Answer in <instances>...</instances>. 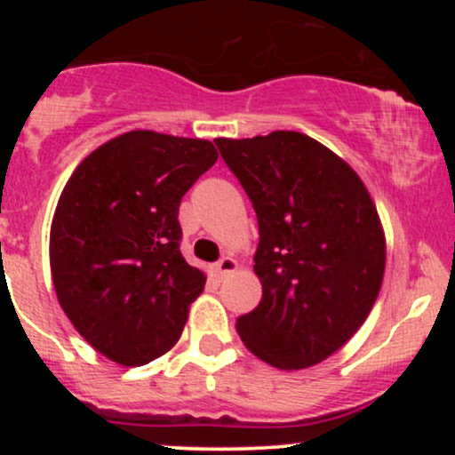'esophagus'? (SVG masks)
Wrapping results in <instances>:
<instances>
[{
    "label": "esophagus",
    "instance_id": "34e87169",
    "mask_svg": "<svg viewBox=\"0 0 455 455\" xmlns=\"http://www.w3.org/2000/svg\"><path fill=\"white\" fill-rule=\"evenodd\" d=\"M237 267H239L237 260H235L233 257H224L222 260H218L212 269H213V275H216L218 280H224V278H228L231 274H235Z\"/></svg>",
    "mask_w": 455,
    "mask_h": 455
}]
</instances>
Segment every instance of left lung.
I'll return each instance as SVG.
<instances>
[{
	"instance_id": "8db88e82",
	"label": "left lung",
	"mask_w": 455,
	"mask_h": 455,
	"mask_svg": "<svg viewBox=\"0 0 455 455\" xmlns=\"http://www.w3.org/2000/svg\"><path fill=\"white\" fill-rule=\"evenodd\" d=\"M259 218L260 304L237 318L250 353L280 370L325 362L363 325L385 275V231L351 164L312 137L216 139Z\"/></svg>"
}]
</instances>
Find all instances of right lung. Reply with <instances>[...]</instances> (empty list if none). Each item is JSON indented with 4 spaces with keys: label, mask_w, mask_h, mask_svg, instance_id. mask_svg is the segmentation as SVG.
Wrapping results in <instances>:
<instances>
[{
    "label": "right lung",
    "mask_w": 455,
    "mask_h": 455,
    "mask_svg": "<svg viewBox=\"0 0 455 455\" xmlns=\"http://www.w3.org/2000/svg\"><path fill=\"white\" fill-rule=\"evenodd\" d=\"M218 160L212 140L130 130L81 160L51 222L57 301L98 353L145 365L180 340L205 271L180 252L181 196Z\"/></svg>",
    "instance_id": "right-lung-1"
}]
</instances>
